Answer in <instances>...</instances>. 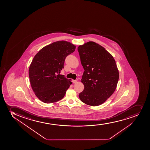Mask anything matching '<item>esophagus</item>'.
Returning a JSON list of instances; mask_svg holds the SVG:
<instances>
[{
    "mask_svg": "<svg viewBox=\"0 0 150 150\" xmlns=\"http://www.w3.org/2000/svg\"><path fill=\"white\" fill-rule=\"evenodd\" d=\"M72 82L73 83H77V80H72Z\"/></svg>",
    "mask_w": 150,
    "mask_h": 150,
    "instance_id": "1",
    "label": "esophagus"
}]
</instances>
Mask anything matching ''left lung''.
Returning a JSON list of instances; mask_svg holds the SVG:
<instances>
[{
  "label": "left lung",
  "instance_id": "1",
  "mask_svg": "<svg viewBox=\"0 0 150 150\" xmlns=\"http://www.w3.org/2000/svg\"><path fill=\"white\" fill-rule=\"evenodd\" d=\"M85 71L81 82L84 89L79 93L82 102L98 106L114 93L119 79V72L113 57L105 48L93 42L78 47Z\"/></svg>",
  "mask_w": 150,
  "mask_h": 150
}]
</instances>
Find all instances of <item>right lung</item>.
<instances>
[{"instance_id":"obj_1","label":"right lung","mask_w":150,"mask_h":150,"mask_svg":"<svg viewBox=\"0 0 150 150\" xmlns=\"http://www.w3.org/2000/svg\"><path fill=\"white\" fill-rule=\"evenodd\" d=\"M76 46L61 40L42 48L34 57L29 70L33 90L45 103H53L64 97L72 84L71 80L60 75L67 56L75 50Z\"/></svg>"}]
</instances>
